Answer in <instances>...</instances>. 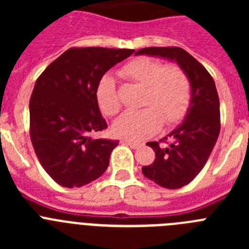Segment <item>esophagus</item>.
Here are the masks:
<instances>
[{"label": "esophagus", "instance_id": "1", "mask_svg": "<svg viewBox=\"0 0 249 249\" xmlns=\"http://www.w3.org/2000/svg\"><path fill=\"white\" fill-rule=\"evenodd\" d=\"M121 142H122L123 144H127V146H129V147H131V148H133V149H136V148H138V147H141L140 142H133V141H129V140H122V141H121Z\"/></svg>", "mask_w": 249, "mask_h": 249}]
</instances>
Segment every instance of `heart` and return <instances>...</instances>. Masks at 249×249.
<instances>
[{
  "instance_id": "heart-1",
  "label": "heart",
  "mask_w": 249,
  "mask_h": 249,
  "mask_svg": "<svg viewBox=\"0 0 249 249\" xmlns=\"http://www.w3.org/2000/svg\"><path fill=\"white\" fill-rule=\"evenodd\" d=\"M127 81L144 87L140 111L123 113L113 123V132L120 137L141 141L152 136L160 124L173 126L183 120L190 108L192 86L190 77L178 66H164L157 59L141 57L129 61L120 71ZM98 107L113 117L120 112L121 100L116 81L105 76L97 87Z\"/></svg>"
}]
</instances>
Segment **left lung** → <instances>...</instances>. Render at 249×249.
Returning a JSON list of instances; mask_svg holds the SVG:
<instances>
[{
    "label": "left lung",
    "instance_id": "1",
    "mask_svg": "<svg viewBox=\"0 0 249 249\" xmlns=\"http://www.w3.org/2000/svg\"><path fill=\"white\" fill-rule=\"evenodd\" d=\"M136 54H148L176 61L188 74L192 98L186 118L160 142H148L156 153L155 160L142 167V173L158 186L177 190L191 183L204 167L221 129L219 98L210 72L181 47H146Z\"/></svg>",
    "mask_w": 249,
    "mask_h": 249
}]
</instances>
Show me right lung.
I'll list each match as a JSON object with an SVG mask.
<instances>
[{
  "instance_id": "add662e5",
  "label": "right lung",
  "mask_w": 249,
  "mask_h": 249,
  "mask_svg": "<svg viewBox=\"0 0 249 249\" xmlns=\"http://www.w3.org/2000/svg\"><path fill=\"white\" fill-rule=\"evenodd\" d=\"M133 52L68 48L37 78L30 98L31 142L41 166L59 186H86L108 167L118 141L89 136L107 128L96 93L103 74Z\"/></svg>"
}]
</instances>
